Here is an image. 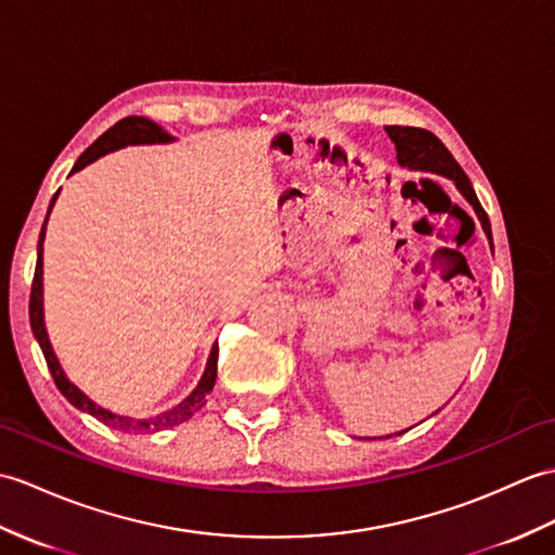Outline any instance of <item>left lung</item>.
<instances>
[{
	"mask_svg": "<svg viewBox=\"0 0 555 555\" xmlns=\"http://www.w3.org/2000/svg\"><path fill=\"white\" fill-rule=\"evenodd\" d=\"M385 132H388V137L395 141L399 165L409 167V170H425V172H435V175L452 179L456 189L463 193V198L473 205V210H475V215H478L489 243H492V227H489V217L480 205L478 196H475L470 179L466 177V172L461 170V165L454 160L452 153L447 151L442 141L437 139L433 132L421 130V127L388 125L385 127Z\"/></svg>",
	"mask_w": 555,
	"mask_h": 555,
	"instance_id": "8db88e82",
	"label": "left lung"
}]
</instances>
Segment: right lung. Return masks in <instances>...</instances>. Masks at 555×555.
Segmentation results:
<instances>
[{
    "label": "right lung",
    "mask_w": 555,
    "mask_h": 555,
    "mask_svg": "<svg viewBox=\"0 0 555 555\" xmlns=\"http://www.w3.org/2000/svg\"><path fill=\"white\" fill-rule=\"evenodd\" d=\"M175 137L167 134L160 125H156L149 118H141V115H130V118H122L120 122H115L111 130L103 132L92 146H89L80 158H77L73 172L82 170L85 165L94 163L96 158L106 156L111 151H118L122 146H130V144H167V141H172ZM70 172V175H73ZM59 196V193H56ZM56 196L51 198L49 205V212L54 208ZM47 212V219H49ZM47 219L42 224L40 231V243H37V264H35V279H33V291H30V328H33V336L37 338L42 347V354L47 359V366L51 371V378H54L56 388L61 390V395L68 399L73 406H77L80 411H87V414H92L94 418H99L103 425H108V428L115 430H122V433H158L165 428H175V425L189 421L196 411L203 409L205 404V397L215 388V378H217V343L212 345V352L208 357V364H205V373L201 376V383L196 385V390H193L184 402H179L177 406H172L170 411H165V414H158L153 418H144V421H134L130 416H118L113 414L108 409H101L99 404H94L92 399H89L80 388H75V385L66 378V373H63L59 359L51 350V343L47 336V328H44V309H42V243H44V231H47Z\"/></svg>",
    "instance_id": "right-lung-1"
}]
</instances>
